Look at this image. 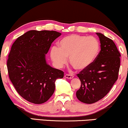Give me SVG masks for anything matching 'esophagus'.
Listing matches in <instances>:
<instances>
[{"label": "esophagus", "instance_id": "1", "mask_svg": "<svg viewBox=\"0 0 128 128\" xmlns=\"http://www.w3.org/2000/svg\"><path fill=\"white\" fill-rule=\"evenodd\" d=\"M66 78H67V79H73L74 78V76L72 74H66L64 76Z\"/></svg>", "mask_w": 128, "mask_h": 128}]
</instances>
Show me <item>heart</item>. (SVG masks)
I'll return each instance as SVG.
<instances>
[{
    "instance_id": "heart-1",
    "label": "heart",
    "mask_w": 128,
    "mask_h": 128,
    "mask_svg": "<svg viewBox=\"0 0 128 128\" xmlns=\"http://www.w3.org/2000/svg\"><path fill=\"white\" fill-rule=\"evenodd\" d=\"M59 48L54 46L50 57L55 65L62 68L69 57L70 64L77 70L90 66L97 57L100 50L99 42L93 37L71 34L60 41Z\"/></svg>"
}]
</instances>
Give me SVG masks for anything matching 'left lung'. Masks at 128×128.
<instances>
[{
  "label": "left lung",
  "instance_id": "8db88e82",
  "mask_svg": "<svg viewBox=\"0 0 128 128\" xmlns=\"http://www.w3.org/2000/svg\"><path fill=\"white\" fill-rule=\"evenodd\" d=\"M101 50L94 62L77 74L81 86L76 96L81 102L92 104L104 98L118 80L120 54L112 39L100 33Z\"/></svg>",
  "mask_w": 128,
  "mask_h": 128
}]
</instances>
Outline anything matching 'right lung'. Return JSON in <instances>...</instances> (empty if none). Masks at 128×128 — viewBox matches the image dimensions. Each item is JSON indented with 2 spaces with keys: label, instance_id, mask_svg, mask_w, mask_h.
<instances>
[{
  "label": "right lung",
  "instance_id": "right-lung-1",
  "mask_svg": "<svg viewBox=\"0 0 128 128\" xmlns=\"http://www.w3.org/2000/svg\"><path fill=\"white\" fill-rule=\"evenodd\" d=\"M61 35L55 31L30 30L12 44L7 61L9 77L18 93L29 102L47 101L55 91L56 80L64 77V72L50 67L45 58Z\"/></svg>",
  "mask_w": 128,
  "mask_h": 128
}]
</instances>
